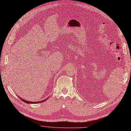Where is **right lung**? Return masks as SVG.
I'll list each match as a JSON object with an SVG mask.
<instances>
[{
  "label": "right lung",
  "mask_w": 131,
  "mask_h": 131,
  "mask_svg": "<svg viewBox=\"0 0 131 131\" xmlns=\"http://www.w3.org/2000/svg\"><path fill=\"white\" fill-rule=\"evenodd\" d=\"M19 98H20L22 101H23L24 102H25V103H28V104H37V103H42V102H43L45 101L46 100H47V99L49 98V97L47 98V99H46V100H44L41 101H38V102H29V101H26V100H23L22 98H20V97H19Z\"/></svg>",
  "instance_id": "obj_1"
}]
</instances>
